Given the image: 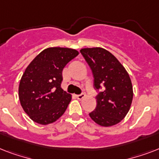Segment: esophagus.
<instances>
[{
  "label": "esophagus",
  "instance_id": "1",
  "mask_svg": "<svg viewBox=\"0 0 159 159\" xmlns=\"http://www.w3.org/2000/svg\"><path fill=\"white\" fill-rule=\"evenodd\" d=\"M76 97H77V98L78 100H82V98L85 97V94H84V93H82V94H80V95H77Z\"/></svg>",
  "mask_w": 159,
  "mask_h": 159
}]
</instances>
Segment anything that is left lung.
<instances>
[{
	"label": "left lung",
	"mask_w": 159,
	"mask_h": 159,
	"mask_svg": "<svg viewBox=\"0 0 159 159\" xmlns=\"http://www.w3.org/2000/svg\"><path fill=\"white\" fill-rule=\"evenodd\" d=\"M80 52L92 69L95 88L104 87L97 96V107L89 114L90 117L104 127L120 123L129 111L133 100V87L128 72L105 48H87Z\"/></svg>",
	"instance_id": "obj_1"
}]
</instances>
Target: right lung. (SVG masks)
<instances>
[{
    "label": "right lung",
    "mask_w": 159,
    "mask_h": 159,
    "mask_svg": "<svg viewBox=\"0 0 159 159\" xmlns=\"http://www.w3.org/2000/svg\"><path fill=\"white\" fill-rule=\"evenodd\" d=\"M78 53L69 48H48L26 67L19 85V98L32 120L46 125L63 115L72 96L61 87L62 72Z\"/></svg>",
    "instance_id": "obj_1"
}]
</instances>
